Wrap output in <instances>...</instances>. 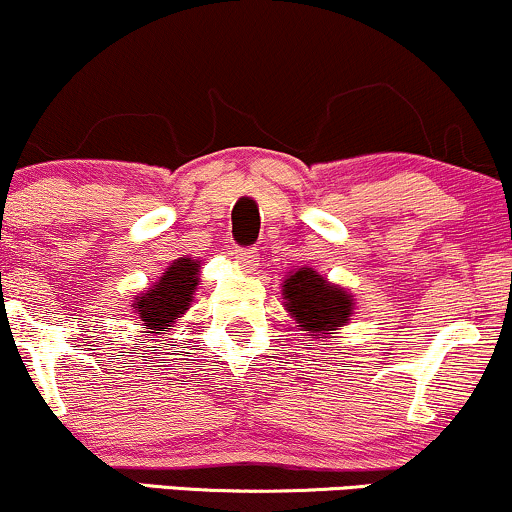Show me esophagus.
<instances>
[{"mask_svg":"<svg viewBox=\"0 0 512 512\" xmlns=\"http://www.w3.org/2000/svg\"><path fill=\"white\" fill-rule=\"evenodd\" d=\"M231 255L236 257V262L245 269H255L257 262H260V255H257V250H252V248H236Z\"/></svg>","mask_w":512,"mask_h":512,"instance_id":"34e87169","label":"esophagus"}]
</instances>
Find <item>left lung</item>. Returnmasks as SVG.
I'll list each match as a JSON object with an SVG mask.
<instances>
[{
	"mask_svg": "<svg viewBox=\"0 0 512 512\" xmlns=\"http://www.w3.org/2000/svg\"><path fill=\"white\" fill-rule=\"evenodd\" d=\"M284 301L296 327L317 339L334 334L354 313V296L342 286L330 284L310 267H301L286 276Z\"/></svg>",
	"mask_w": 512,
	"mask_h": 512,
	"instance_id": "1",
	"label": "left lung"
}]
</instances>
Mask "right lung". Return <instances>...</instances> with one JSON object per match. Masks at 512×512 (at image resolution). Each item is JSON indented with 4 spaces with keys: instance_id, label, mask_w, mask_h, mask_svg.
I'll return each instance as SVG.
<instances>
[{
    "instance_id": "add662e5",
    "label": "right lung",
    "mask_w": 512,
    "mask_h": 512,
    "mask_svg": "<svg viewBox=\"0 0 512 512\" xmlns=\"http://www.w3.org/2000/svg\"><path fill=\"white\" fill-rule=\"evenodd\" d=\"M197 272L199 262L192 257H178L149 291L134 298L132 308L146 330L166 334L175 325V320L185 315L199 284Z\"/></svg>"
}]
</instances>
